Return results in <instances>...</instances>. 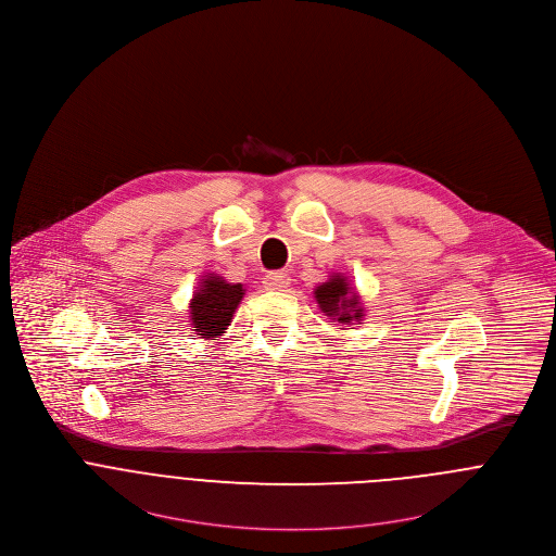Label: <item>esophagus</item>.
I'll list each match as a JSON object with an SVG mask.
<instances>
[{
    "instance_id": "1",
    "label": "esophagus",
    "mask_w": 556,
    "mask_h": 556,
    "mask_svg": "<svg viewBox=\"0 0 556 556\" xmlns=\"http://www.w3.org/2000/svg\"><path fill=\"white\" fill-rule=\"evenodd\" d=\"M263 285H265V289H269V291H285V289L291 285V276L285 274V271H271V274L265 276Z\"/></svg>"
}]
</instances>
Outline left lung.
<instances>
[{
    "label": "left lung",
    "instance_id": "8db88e82",
    "mask_svg": "<svg viewBox=\"0 0 556 556\" xmlns=\"http://www.w3.org/2000/svg\"><path fill=\"white\" fill-rule=\"evenodd\" d=\"M318 307L331 316V320L342 325H353L363 318V305L353 287L344 276H331L327 282L314 289Z\"/></svg>",
    "mask_w": 556,
    "mask_h": 556
}]
</instances>
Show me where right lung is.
I'll return each mask as SVG.
<instances>
[{"mask_svg": "<svg viewBox=\"0 0 556 556\" xmlns=\"http://www.w3.org/2000/svg\"><path fill=\"white\" fill-rule=\"evenodd\" d=\"M242 298H244V287L240 282L238 285L227 282L216 274L203 276L198 293L189 303L193 331L202 336L203 340L223 336Z\"/></svg>", "mask_w": 556, "mask_h": 556, "instance_id": "1", "label": "right lung"}]
</instances>
